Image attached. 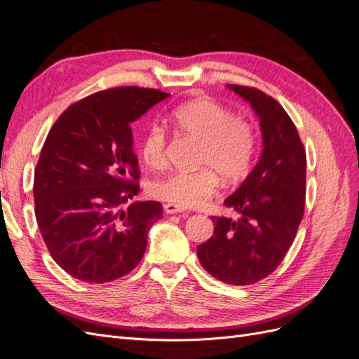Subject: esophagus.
Instances as JSON below:
<instances>
[{
  "mask_svg": "<svg viewBox=\"0 0 359 359\" xmlns=\"http://www.w3.org/2000/svg\"><path fill=\"white\" fill-rule=\"evenodd\" d=\"M184 210L178 205H173V203H165V212L166 214H178L182 212Z\"/></svg>",
  "mask_w": 359,
  "mask_h": 359,
  "instance_id": "esophagus-1",
  "label": "esophagus"
}]
</instances>
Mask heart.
Listing matches in <instances>:
<instances>
[{
  "mask_svg": "<svg viewBox=\"0 0 359 359\" xmlns=\"http://www.w3.org/2000/svg\"><path fill=\"white\" fill-rule=\"evenodd\" d=\"M173 124L187 139L201 142L196 172H175L156 181L151 187L154 198L196 208L219 187V175L226 181L243 178L252 165L255 153L253 128L235 116L227 107L210 99H198L180 106L173 112ZM170 144L165 128L153 124L142 139V158L151 169L168 166Z\"/></svg>",
  "mask_w": 359,
  "mask_h": 359,
  "instance_id": "heart-1",
  "label": "heart"
}]
</instances>
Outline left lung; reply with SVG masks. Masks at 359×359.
I'll use <instances>...</instances> for the list:
<instances>
[{
    "label": "left lung",
    "mask_w": 359,
    "mask_h": 359,
    "mask_svg": "<svg viewBox=\"0 0 359 359\" xmlns=\"http://www.w3.org/2000/svg\"><path fill=\"white\" fill-rule=\"evenodd\" d=\"M260 119L262 154L224 201L240 217H211L214 235L198 245L201 265L217 280L245 286L268 277L295 240L306 205V149L295 124L273 97L227 85Z\"/></svg>",
    "instance_id": "1"
}]
</instances>
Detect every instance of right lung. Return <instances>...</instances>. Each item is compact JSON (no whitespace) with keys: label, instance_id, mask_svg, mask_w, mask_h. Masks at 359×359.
I'll list each match as a JSON object with an SVG mask.
<instances>
[{"label":"right lung","instance_id":"1","mask_svg":"<svg viewBox=\"0 0 359 359\" xmlns=\"http://www.w3.org/2000/svg\"><path fill=\"white\" fill-rule=\"evenodd\" d=\"M168 97L119 86L72 104L52 126L34 170L36 219L52 259L72 277L107 283L142 259L163 206L130 203L139 191L130 124Z\"/></svg>","mask_w":359,"mask_h":359}]
</instances>
